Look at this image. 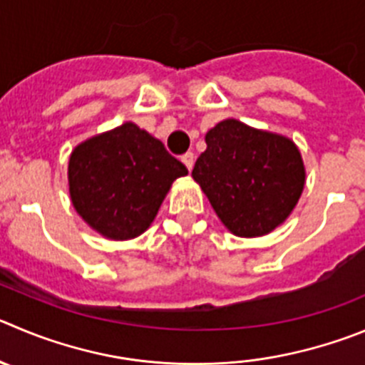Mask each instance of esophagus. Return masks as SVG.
<instances>
[{
    "label": "esophagus",
    "instance_id": "esophagus-1",
    "mask_svg": "<svg viewBox=\"0 0 365 365\" xmlns=\"http://www.w3.org/2000/svg\"><path fill=\"white\" fill-rule=\"evenodd\" d=\"M194 160H196V156H194V153H185V155L182 156V162L185 163V167H187V169H189V171H192Z\"/></svg>",
    "mask_w": 365,
    "mask_h": 365
}]
</instances>
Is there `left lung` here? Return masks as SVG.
I'll return each mask as SVG.
<instances>
[{
	"instance_id": "obj_1",
	"label": "left lung",
	"mask_w": 365,
	"mask_h": 365,
	"mask_svg": "<svg viewBox=\"0 0 365 365\" xmlns=\"http://www.w3.org/2000/svg\"><path fill=\"white\" fill-rule=\"evenodd\" d=\"M194 182L221 223L240 237L267 236L294 212L306 183L304 162L292 138L236 118L205 135Z\"/></svg>"
}]
</instances>
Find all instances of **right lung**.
I'll list each match as a JSON object with an SVG mask.
<instances>
[{
  "mask_svg": "<svg viewBox=\"0 0 365 365\" xmlns=\"http://www.w3.org/2000/svg\"><path fill=\"white\" fill-rule=\"evenodd\" d=\"M187 167L135 122L86 138L68 160L73 209L106 240H135L151 227Z\"/></svg>",
  "mask_w": 365,
  "mask_h": 365,
  "instance_id": "add662e5",
  "label": "right lung"
}]
</instances>
